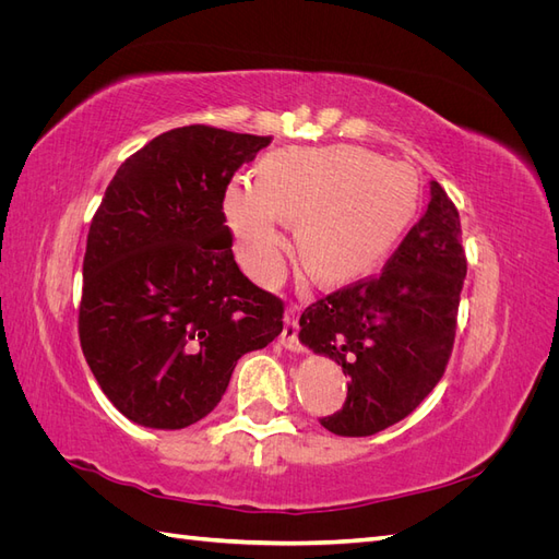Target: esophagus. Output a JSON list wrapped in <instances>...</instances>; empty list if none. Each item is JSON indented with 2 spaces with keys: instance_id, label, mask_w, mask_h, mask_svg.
Returning a JSON list of instances; mask_svg holds the SVG:
<instances>
[{
  "instance_id": "esophagus-1",
  "label": "esophagus",
  "mask_w": 559,
  "mask_h": 559,
  "mask_svg": "<svg viewBox=\"0 0 559 559\" xmlns=\"http://www.w3.org/2000/svg\"><path fill=\"white\" fill-rule=\"evenodd\" d=\"M280 343L289 352H302V345L298 341V306H289L284 312V331L280 335Z\"/></svg>"
}]
</instances>
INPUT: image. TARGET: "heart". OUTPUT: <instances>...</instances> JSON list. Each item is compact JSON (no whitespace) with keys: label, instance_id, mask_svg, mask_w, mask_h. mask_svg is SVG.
<instances>
[{"label":"heart","instance_id":"1","mask_svg":"<svg viewBox=\"0 0 559 559\" xmlns=\"http://www.w3.org/2000/svg\"><path fill=\"white\" fill-rule=\"evenodd\" d=\"M419 183L408 165L357 146L289 148L267 156L259 177H235L224 214L235 251L259 284L286 263L284 222L296 226V257L321 284L359 280L408 233Z\"/></svg>","mask_w":559,"mask_h":559}]
</instances>
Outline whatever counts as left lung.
<instances>
[{"mask_svg": "<svg viewBox=\"0 0 559 559\" xmlns=\"http://www.w3.org/2000/svg\"><path fill=\"white\" fill-rule=\"evenodd\" d=\"M466 277L460 212L438 181L429 205L380 277L321 298L300 314L298 341L349 376L335 436H373L408 417L443 378Z\"/></svg>", "mask_w": 559, "mask_h": 559, "instance_id": "obj_1", "label": "left lung"}]
</instances>
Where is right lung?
I'll return each instance as SVG.
<instances>
[{
  "instance_id": "obj_1",
  "label": "right lung",
  "mask_w": 559,
  "mask_h": 559,
  "mask_svg": "<svg viewBox=\"0 0 559 559\" xmlns=\"http://www.w3.org/2000/svg\"><path fill=\"white\" fill-rule=\"evenodd\" d=\"M270 138L186 126L118 167L88 230L79 337L97 384L134 425L210 415L247 352L282 333V300L233 257L224 195Z\"/></svg>"
}]
</instances>
